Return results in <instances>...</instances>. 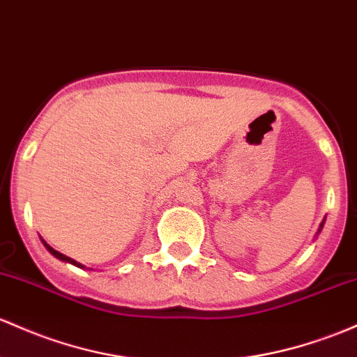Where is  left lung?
Segmentation results:
<instances>
[{
	"mask_svg": "<svg viewBox=\"0 0 357 357\" xmlns=\"http://www.w3.org/2000/svg\"><path fill=\"white\" fill-rule=\"evenodd\" d=\"M324 223H325V217H324V220L320 222V225H319V232H317V236H319V234L322 232V229H324Z\"/></svg>",
	"mask_w": 357,
	"mask_h": 357,
	"instance_id": "8db88e82",
	"label": "left lung"
}]
</instances>
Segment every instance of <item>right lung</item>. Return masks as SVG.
Here are the masks:
<instances>
[{
  "label": "right lung",
  "mask_w": 357,
  "mask_h": 357,
  "mask_svg": "<svg viewBox=\"0 0 357 357\" xmlns=\"http://www.w3.org/2000/svg\"><path fill=\"white\" fill-rule=\"evenodd\" d=\"M42 242H44V245H45V249L49 250L50 254H52L54 257H57V259H61V261H64V262H69V264H74V266H77V268H83L84 269V266L83 264H79V262L77 261H74V259H70V257H68V256H64V254H61L59 252V250H56V249H52L50 248L49 244H47V242L44 241V238H42Z\"/></svg>",
  "instance_id": "1"
}]
</instances>
